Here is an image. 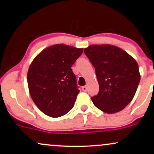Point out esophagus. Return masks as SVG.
Masks as SVG:
<instances>
[{
  "label": "esophagus",
  "mask_w": 154,
  "mask_h": 154,
  "mask_svg": "<svg viewBox=\"0 0 154 154\" xmlns=\"http://www.w3.org/2000/svg\"><path fill=\"white\" fill-rule=\"evenodd\" d=\"M82 91L86 92L87 91V87H86V86H83V87L82 88Z\"/></svg>",
  "instance_id": "1"
}]
</instances>
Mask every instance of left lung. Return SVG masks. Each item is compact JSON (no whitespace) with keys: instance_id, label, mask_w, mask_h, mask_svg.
Segmentation results:
<instances>
[{"instance_id":"8db88e82","label":"left lung","mask_w":154,"mask_h":154,"mask_svg":"<svg viewBox=\"0 0 154 154\" xmlns=\"http://www.w3.org/2000/svg\"><path fill=\"white\" fill-rule=\"evenodd\" d=\"M84 52L95 67L99 84L98 95L91 98L93 104L107 114L122 111L131 102L140 80L137 61L108 44L91 45Z\"/></svg>"}]
</instances>
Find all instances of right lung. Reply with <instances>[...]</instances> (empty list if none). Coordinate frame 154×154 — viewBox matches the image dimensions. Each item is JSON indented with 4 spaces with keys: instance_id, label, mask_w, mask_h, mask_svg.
<instances>
[{
    "instance_id": "right-lung-1",
    "label": "right lung",
    "mask_w": 154,
    "mask_h": 154,
    "mask_svg": "<svg viewBox=\"0 0 154 154\" xmlns=\"http://www.w3.org/2000/svg\"><path fill=\"white\" fill-rule=\"evenodd\" d=\"M82 51L56 44L44 49L31 63L27 72L29 94L46 115L59 117L73 108L79 91L71 67Z\"/></svg>"
}]
</instances>
